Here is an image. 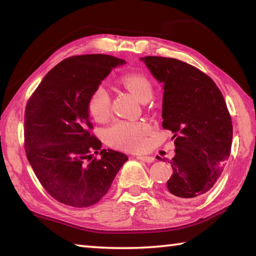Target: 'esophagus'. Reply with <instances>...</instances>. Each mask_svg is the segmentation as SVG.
Returning a JSON list of instances; mask_svg holds the SVG:
<instances>
[{
    "mask_svg": "<svg viewBox=\"0 0 256 256\" xmlns=\"http://www.w3.org/2000/svg\"><path fill=\"white\" fill-rule=\"evenodd\" d=\"M136 159L140 160V162H154V158L151 157V156H136Z\"/></svg>",
    "mask_w": 256,
    "mask_h": 256,
    "instance_id": "34e87169",
    "label": "esophagus"
}]
</instances>
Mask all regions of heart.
Listing matches in <instances>:
<instances>
[{
	"label": "heart",
	"mask_w": 256,
	"mask_h": 256,
	"mask_svg": "<svg viewBox=\"0 0 256 256\" xmlns=\"http://www.w3.org/2000/svg\"><path fill=\"white\" fill-rule=\"evenodd\" d=\"M120 84L131 92L138 100L144 102L152 97V86L144 76L128 73L120 78ZM88 110L94 120H105L110 114V96L104 86H99L88 99ZM150 132V126L144 120L128 122L118 120L105 131L107 144L125 150H138L144 146V138Z\"/></svg>",
	"instance_id": "obj_1"
}]
</instances>
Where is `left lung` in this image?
I'll list each match as a JSON object with an SVG mask.
<instances>
[{
  "instance_id": "1",
  "label": "left lung",
  "mask_w": 256,
  "mask_h": 256,
  "mask_svg": "<svg viewBox=\"0 0 256 256\" xmlns=\"http://www.w3.org/2000/svg\"><path fill=\"white\" fill-rule=\"evenodd\" d=\"M140 60L162 84V128L174 133L166 193L198 200L212 188L230 154L232 124L226 102L214 80L188 63L160 56Z\"/></svg>"
}]
</instances>
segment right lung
<instances>
[{
  "instance_id": "right-lung-1",
  "label": "right lung",
  "mask_w": 256,
  "mask_h": 256,
  "mask_svg": "<svg viewBox=\"0 0 256 256\" xmlns=\"http://www.w3.org/2000/svg\"><path fill=\"white\" fill-rule=\"evenodd\" d=\"M110 55L90 54L63 60L44 76L27 102L24 149L29 164L55 200L74 208L94 206L110 188L128 156L101 150L89 130L88 99L112 68L125 64Z\"/></svg>"
}]
</instances>
